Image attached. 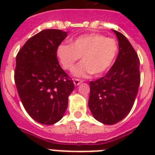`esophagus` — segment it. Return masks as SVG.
Instances as JSON below:
<instances>
[{
	"label": "esophagus",
	"instance_id": "1",
	"mask_svg": "<svg viewBox=\"0 0 155 155\" xmlns=\"http://www.w3.org/2000/svg\"><path fill=\"white\" fill-rule=\"evenodd\" d=\"M82 82H83L82 80H77V79H75V80H73V83H74V84H75V86H78V85H80Z\"/></svg>",
	"mask_w": 155,
	"mask_h": 155
}]
</instances>
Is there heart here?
Instances as JSON below:
<instances>
[{"label": "heart", "instance_id": "b5f03b06", "mask_svg": "<svg viewBox=\"0 0 155 155\" xmlns=\"http://www.w3.org/2000/svg\"><path fill=\"white\" fill-rule=\"evenodd\" d=\"M118 46L113 38L98 34L80 35L71 44L58 45L56 55L66 70H72L81 57L82 62L74 68L72 75L86 78L91 74L102 75L110 68L117 54Z\"/></svg>", "mask_w": 155, "mask_h": 155}]
</instances>
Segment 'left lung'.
Returning a JSON list of instances; mask_svg holds the SVG:
<instances>
[{"instance_id":"8db88e82","label":"left lung","mask_w":155,"mask_h":155,"mask_svg":"<svg viewBox=\"0 0 155 155\" xmlns=\"http://www.w3.org/2000/svg\"><path fill=\"white\" fill-rule=\"evenodd\" d=\"M119 52L115 63L104 76L90 82L88 107L97 120L114 125L131 110L140 84V61L129 40L113 30Z\"/></svg>"}]
</instances>
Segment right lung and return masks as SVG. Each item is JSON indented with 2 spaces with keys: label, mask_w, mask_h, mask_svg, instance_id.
Masks as SVG:
<instances>
[{
  "label": "right lung",
  "mask_w": 155,
  "mask_h": 155,
  "mask_svg": "<svg viewBox=\"0 0 155 155\" xmlns=\"http://www.w3.org/2000/svg\"><path fill=\"white\" fill-rule=\"evenodd\" d=\"M68 36L44 30L30 38L16 57L14 80L25 111L37 122L53 125L63 118L75 85L58 64L56 49Z\"/></svg>",
  "instance_id": "add662e5"
}]
</instances>
